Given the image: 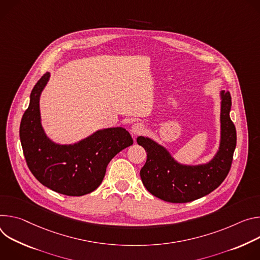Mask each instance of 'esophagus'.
I'll use <instances>...</instances> for the list:
<instances>
[{
    "mask_svg": "<svg viewBox=\"0 0 260 260\" xmlns=\"http://www.w3.org/2000/svg\"><path fill=\"white\" fill-rule=\"evenodd\" d=\"M146 131V126L143 125L142 123H135L132 125L131 128V133L134 135H138V134H142L143 132Z\"/></svg>",
    "mask_w": 260,
    "mask_h": 260,
    "instance_id": "34e87169",
    "label": "esophagus"
}]
</instances>
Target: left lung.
Segmentation results:
<instances>
[{
  "mask_svg": "<svg viewBox=\"0 0 260 260\" xmlns=\"http://www.w3.org/2000/svg\"><path fill=\"white\" fill-rule=\"evenodd\" d=\"M220 95V146L210 162L199 165L181 164L153 139L137 137V143L146 150L148 156L140 170V178L154 196L172 204L189 203L210 194L227 177L237 146V131L229 117L232 96L225 91H221Z\"/></svg>",
  "mask_w": 260,
  "mask_h": 260,
  "instance_id": "obj_1",
  "label": "left lung"
}]
</instances>
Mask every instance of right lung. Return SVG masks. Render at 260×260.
<instances>
[{
	"label": "right lung",
	"mask_w": 260,
	"mask_h": 260,
	"mask_svg": "<svg viewBox=\"0 0 260 260\" xmlns=\"http://www.w3.org/2000/svg\"><path fill=\"white\" fill-rule=\"evenodd\" d=\"M49 76L46 72L35 84L22 115L19 137L23 155L42 185L64 195L82 196L100 186L110 160L133 145V139L126 129L115 127L98 130L74 145L50 140L42 128L39 107Z\"/></svg>",
	"instance_id": "add662e5"
}]
</instances>
